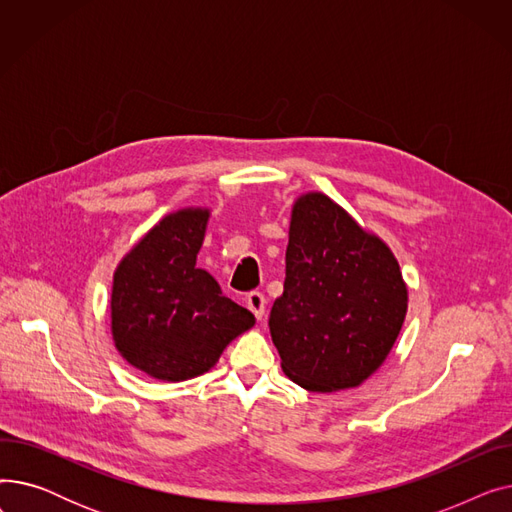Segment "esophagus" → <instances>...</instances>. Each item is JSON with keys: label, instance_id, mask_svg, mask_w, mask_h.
Wrapping results in <instances>:
<instances>
[{"label": "esophagus", "instance_id": "esophagus-1", "mask_svg": "<svg viewBox=\"0 0 512 512\" xmlns=\"http://www.w3.org/2000/svg\"><path fill=\"white\" fill-rule=\"evenodd\" d=\"M247 307L253 311V315L257 319H261L265 315V294L259 290H253L247 294Z\"/></svg>", "mask_w": 512, "mask_h": 512}]
</instances>
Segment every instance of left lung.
Wrapping results in <instances>:
<instances>
[{"mask_svg":"<svg viewBox=\"0 0 512 512\" xmlns=\"http://www.w3.org/2000/svg\"><path fill=\"white\" fill-rule=\"evenodd\" d=\"M405 315L407 286L384 242L326 195L294 203L284 292L270 313L288 378L311 392L359 386L388 357Z\"/></svg>","mask_w":512,"mask_h":512,"instance_id":"left-lung-1","label":"left lung"}]
</instances>
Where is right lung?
<instances>
[{
	"mask_svg": "<svg viewBox=\"0 0 512 512\" xmlns=\"http://www.w3.org/2000/svg\"><path fill=\"white\" fill-rule=\"evenodd\" d=\"M207 209L166 215L118 265L112 288V332L120 355L151 378H197L220 359L255 315L222 294L199 270Z\"/></svg>",
	"mask_w": 512,
	"mask_h": 512,
	"instance_id": "right-lung-1",
	"label": "right lung"
}]
</instances>
